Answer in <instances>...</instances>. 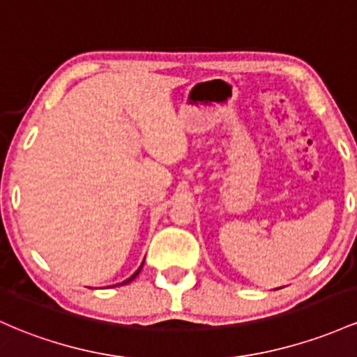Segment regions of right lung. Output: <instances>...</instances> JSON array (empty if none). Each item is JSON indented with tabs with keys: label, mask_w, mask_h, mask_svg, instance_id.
<instances>
[{
	"label": "right lung",
	"mask_w": 357,
	"mask_h": 357,
	"mask_svg": "<svg viewBox=\"0 0 357 357\" xmlns=\"http://www.w3.org/2000/svg\"><path fill=\"white\" fill-rule=\"evenodd\" d=\"M142 266H144V262H142V264H140V268H139V269H137V271H135L134 274H132V276H130V278H128V280H125V281H123V283H120V284H127V283H130V281H132V280H135V278H137V276H139V273H140V269H142Z\"/></svg>",
	"instance_id": "add662e5"
}]
</instances>
